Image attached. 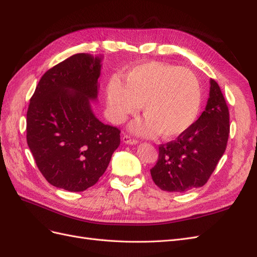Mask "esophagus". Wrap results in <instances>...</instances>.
<instances>
[{"label": "esophagus", "instance_id": "obj_1", "mask_svg": "<svg viewBox=\"0 0 257 257\" xmlns=\"http://www.w3.org/2000/svg\"><path fill=\"white\" fill-rule=\"evenodd\" d=\"M122 142H123L124 144H127V145H137V144H138L137 139L132 138V137L128 136V135H124V136L122 137Z\"/></svg>", "mask_w": 257, "mask_h": 257}]
</instances>
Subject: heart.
Returning <instances> with one entry per match:
<instances>
[{
    "mask_svg": "<svg viewBox=\"0 0 257 257\" xmlns=\"http://www.w3.org/2000/svg\"><path fill=\"white\" fill-rule=\"evenodd\" d=\"M107 84L108 111L114 123H123L143 105L146 119L133 126L141 135L173 138L195 122L201 105V87L191 69L162 62H148Z\"/></svg>",
    "mask_w": 257,
    "mask_h": 257,
    "instance_id": "obj_1",
    "label": "heart"
}]
</instances>
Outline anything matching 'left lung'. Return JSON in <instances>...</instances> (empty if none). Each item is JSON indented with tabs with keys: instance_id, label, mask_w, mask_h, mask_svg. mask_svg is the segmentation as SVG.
Wrapping results in <instances>:
<instances>
[{
	"instance_id": "left-lung-1",
	"label": "left lung",
	"mask_w": 257,
	"mask_h": 257,
	"mask_svg": "<svg viewBox=\"0 0 257 257\" xmlns=\"http://www.w3.org/2000/svg\"><path fill=\"white\" fill-rule=\"evenodd\" d=\"M229 111L215 80L210 79L209 98L197 121L176 141L159 147V160L150 169L163 191L182 193L207 183L226 149Z\"/></svg>"
}]
</instances>
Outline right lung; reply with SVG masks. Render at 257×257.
<instances>
[{
    "label": "right lung",
    "instance_id": "1",
    "mask_svg": "<svg viewBox=\"0 0 257 257\" xmlns=\"http://www.w3.org/2000/svg\"><path fill=\"white\" fill-rule=\"evenodd\" d=\"M103 57L77 53L46 72L30 99L27 142L51 185L81 192L103 176L120 130L100 122L95 102Z\"/></svg>",
    "mask_w": 257,
    "mask_h": 257
}]
</instances>
